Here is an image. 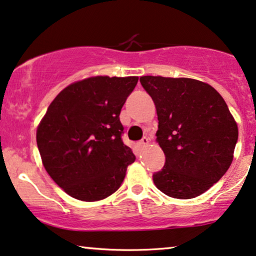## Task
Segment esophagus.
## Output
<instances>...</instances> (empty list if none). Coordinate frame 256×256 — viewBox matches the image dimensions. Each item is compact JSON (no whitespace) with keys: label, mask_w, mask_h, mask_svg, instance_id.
<instances>
[{"label":"esophagus","mask_w":256,"mask_h":256,"mask_svg":"<svg viewBox=\"0 0 256 256\" xmlns=\"http://www.w3.org/2000/svg\"><path fill=\"white\" fill-rule=\"evenodd\" d=\"M148 142H148V137H144L140 142H139V145H140V146H146V145H148Z\"/></svg>","instance_id":"obj_1"}]
</instances>
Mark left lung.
<instances>
[{
  "mask_svg": "<svg viewBox=\"0 0 256 256\" xmlns=\"http://www.w3.org/2000/svg\"><path fill=\"white\" fill-rule=\"evenodd\" d=\"M154 102L156 142L165 165L153 174L156 188L176 199H192L219 182L233 162L236 122L216 88L192 78L142 76Z\"/></svg>",
  "mask_w": 256,
  "mask_h": 256,
  "instance_id": "left-lung-1",
  "label": "left lung"
}]
</instances>
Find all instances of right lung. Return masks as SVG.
Here are the masks:
<instances>
[{
    "instance_id": "obj_1",
    "label": "right lung",
    "mask_w": 256,
    "mask_h": 256,
    "mask_svg": "<svg viewBox=\"0 0 256 256\" xmlns=\"http://www.w3.org/2000/svg\"><path fill=\"white\" fill-rule=\"evenodd\" d=\"M138 77L97 76L70 84L48 108L36 132L46 170L70 196L98 202L114 193L136 160L122 140L119 114Z\"/></svg>"
}]
</instances>
